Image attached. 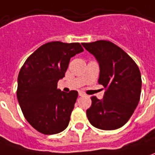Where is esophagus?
<instances>
[{
  "label": "esophagus",
  "mask_w": 155,
  "mask_h": 155,
  "mask_svg": "<svg viewBox=\"0 0 155 155\" xmlns=\"http://www.w3.org/2000/svg\"><path fill=\"white\" fill-rule=\"evenodd\" d=\"M79 96H81V97H84V96H86V94H85L83 91H79Z\"/></svg>",
  "instance_id": "34e87169"
}]
</instances>
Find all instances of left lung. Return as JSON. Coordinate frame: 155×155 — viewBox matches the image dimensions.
<instances>
[{"mask_svg": "<svg viewBox=\"0 0 155 155\" xmlns=\"http://www.w3.org/2000/svg\"><path fill=\"white\" fill-rule=\"evenodd\" d=\"M95 56L100 66L98 83L105 88L104 98L91 97L86 116L96 128L115 130L131 117L139 103L142 79L134 60L109 41L82 43Z\"/></svg>", "mask_w": 155, "mask_h": 155, "instance_id": "left-lung-1", "label": "left lung"}]
</instances>
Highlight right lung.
Listing matches in <instances>:
<instances>
[{
  "mask_svg": "<svg viewBox=\"0 0 155 155\" xmlns=\"http://www.w3.org/2000/svg\"><path fill=\"white\" fill-rule=\"evenodd\" d=\"M84 51L78 42H47L26 59L18 77L17 97L24 116L45 135L63 131L69 125L78 92L58 89L70 58Z\"/></svg>",
  "mask_w": 155,
  "mask_h": 155,
  "instance_id": "add662e5",
  "label": "right lung"
}]
</instances>
